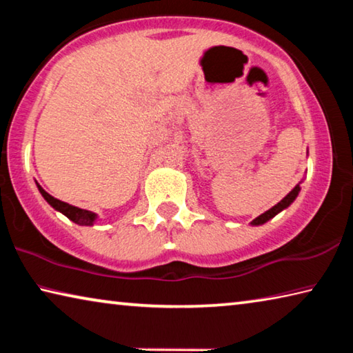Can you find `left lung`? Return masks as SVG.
Listing matches in <instances>:
<instances>
[{
    "mask_svg": "<svg viewBox=\"0 0 353 353\" xmlns=\"http://www.w3.org/2000/svg\"><path fill=\"white\" fill-rule=\"evenodd\" d=\"M303 182V179L301 182H299L294 188H292L288 194L285 196V198L280 201V202H277L276 205H274L272 208H270V210H266L265 213H261L260 216H256L252 223H250V225H261V224H265V223H268V221L270 219H272L274 216H276V214H279L280 212H283L285 208H288L292 202L296 201V198L299 196V193H301V183Z\"/></svg>",
    "mask_w": 353,
    "mask_h": 353,
    "instance_id": "1",
    "label": "left lung"
}]
</instances>
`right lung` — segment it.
Masks as SVG:
<instances>
[{"instance_id": "add662e5", "label": "right lung", "mask_w": 353, "mask_h": 353, "mask_svg": "<svg viewBox=\"0 0 353 353\" xmlns=\"http://www.w3.org/2000/svg\"><path fill=\"white\" fill-rule=\"evenodd\" d=\"M35 183H37V182H35ZM37 188H39L40 194L43 196V199L48 202V204H50L52 208H54V210L65 214V216L73 221V223L79 224V225H93L94 223H97L98 214L94 213V212L83 210V208L74 207V205H71V204H67V202L56 199L54 196H51L50 193H46V191L41 188L39 183H37Z\"/></svg>"}]
</instances>
